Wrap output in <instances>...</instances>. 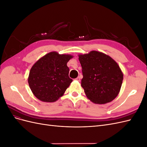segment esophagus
<instances>
[{
  "instance_id": "1",
  "label": "esophagus",
  "mask_w": 147,
  "mask_h": 147,
  "mask_svg": "<svg viewBox=\"0 0 147 147\" xmlns=\"http://www.w3.org/2000/svg\"><path fill=\"white\" fill-rule=\"evenodd\" d=\"M75 80H77V81H78V82L80 81V77H78L77 78H75Z\"/></svg>"
}]
</instances>
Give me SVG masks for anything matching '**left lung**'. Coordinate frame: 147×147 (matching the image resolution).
I'll use <instances>...</instances> for the list:
<instances>
[{
  "label": "left lung",
  "instance_id": "1",
  "mask_svg": "<svg viewBox=\"0 0 147 147\" xmlns=\"http://www.w3.org/2000/svg\"><path fill=\"white\" fill-rule=\"evenodd\" d=\"M78 57L83 76L81 85L88 98L97 104L108 103L115 99L123 80L118 64L110 56L97 51Z\"/></svg>",
  "mask_w": 147,
  "mask_h": 147
}]
</instances>
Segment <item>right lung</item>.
Instances as JSON below:
<instances>
[{"mask_svg": "<svg viewBox=\"0 0 147 147\" xmlns=\"http://www.w3.org/2000/svg\"><path fill=\"white\" fill-rule=\"evenodd\" d=\"M70 55L53 51L39 59L30 69L28 83L34 95L46 102H54L63 96L72 80L69 77Z\"/></svg>", "mask_w": 147, "mask_h": 147, "instance_id": "add662e5", "label": "right lung"}]
</instances>
